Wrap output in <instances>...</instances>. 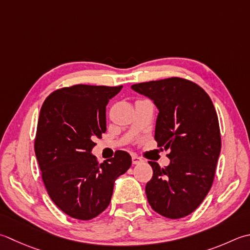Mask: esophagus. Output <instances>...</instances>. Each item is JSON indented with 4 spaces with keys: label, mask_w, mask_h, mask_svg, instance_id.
Segmentation results:
<instances>
[{
    "label": "esophagus",
    "mask_w": 250,
    "mask_h": 250,
    "mask_svg": "<svg viewBox=\"0 0 250 250\" xmlns=\"http://www.w3.org/2000/svg\"><path fill=\"white\" fill-rule=\"evenodd\" d=\"M142 161H143V159H142L141 157H139V156H136V155H133V156H132V163H133V165L141 164Z\"/></svg>",
    "instance_id": "34e87169"
}]
</instances>
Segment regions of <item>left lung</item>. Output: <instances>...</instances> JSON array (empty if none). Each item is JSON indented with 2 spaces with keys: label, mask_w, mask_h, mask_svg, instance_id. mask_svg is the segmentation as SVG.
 I'll use <instances>...</instances> for the list:
<instances>
[{
  "label": "left lung",
  "mask_w": 250,
  "mask_h": 250,
  "mask_svg": "<svg viewBox=\"0 0 250 250\" xmlns=\"http://www.w3.org/2000/svg\"><path fill=\"white\" fill-rule=\"evenodd\" d=\"M131 87L158 108L155 140L159 147L170 149L167 167L148 161L153 168L145 188L148 203L166 218L187 217L207 196L221 150L212 101L196 83L178 77Z\"/></svg>",
  "instance_id": "8db88e82"
}]
</instances>
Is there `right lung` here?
Returning <instances> with one entry per match:
<instances>
[{"instance_id": "right-lung-1", "label": "right lung", "mask_w": 250, "mask_h": 250, "mask_svg": "<svg viewBox=\"0 0 250 250\" xmlns=\"http://www.w3.org/2000/svg\"><path fill=\"white\" fill-rule=\"evenodd\" d=\"M122 85L77 84L54 91L39 116L34 151L54 204L71 218L91 220L108 207L116 179L131 167L117 150L100 164L92 148L106 132V105Z\"/></svg>"}]
</instances>
